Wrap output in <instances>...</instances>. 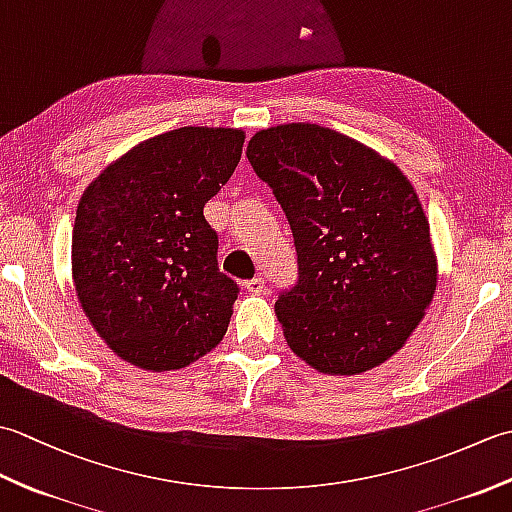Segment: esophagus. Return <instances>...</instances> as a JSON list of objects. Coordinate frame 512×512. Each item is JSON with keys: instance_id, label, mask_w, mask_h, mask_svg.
<instances>
[{"instance_id": "1", "label": "esophagus", "mask_w": 512, "mask_h": 512, "mask_svg": "<svg viewBox=\"0 0 512 512\" xmlns=\"http://www.w3.org/2000/svg\"><path fill=\"white\" fill-rule=\"evenodd\" d=\"M244 288L250 292V295H262V292L266 290V281L262 277H255V279L246 281Z\"/></svg>"}]
</instances>
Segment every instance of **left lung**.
Returning a JSON list of instances; mask_svg holds the SVG:
<instances>
[{
	"instance_id": "8db88e82",
	"label": "left lung",
	"mask_w": 512,
	"mask_h": 512,
	"mask_svg": "<svg viewBox=\"0 0 512 512\" xmlns=\"http://www.w3.org/2000/svg\"><path fill=\"white\" fill-rule=\"evenodd\" d=\"M246 156L295 237L299 284L275 303L290 350L330 376L385 363L438 286L416 189L394 160L317 123L262 129Z\"/></svg>"
}]
</instances>
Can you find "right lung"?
Listing matches in <instances>:
<instances>
[{
    "instance_id": "obj_1",
    "label": "right lung",
    "mask_w": 512,
    "mask_h": 512,
    "mask_svg": "<svg viewBox=\"0 0 512 512\" xmlns=\"http://www.w3.org/2000/svg\"><path fill=\"white\" fill-rule=\"evenodd\" d=\"M246 134L180 127L143 140L83 191L72 281L114 354L147 372L198 361L222 341L237 284L217 268L204 204L233 176Z\"/></svg>"
}]
</instances>
